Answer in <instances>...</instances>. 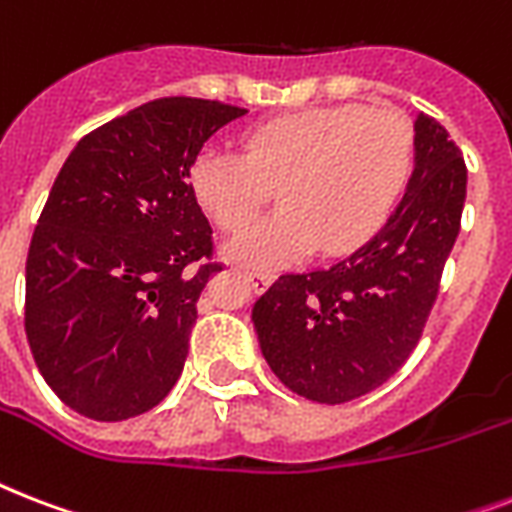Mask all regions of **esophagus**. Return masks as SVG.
I'll use <instances>...</instances> for the list:
<instances>
[{
    "instance_id": "34e87169",
    "label": "esophagus",
    "mask_w": 512,
    "mask_h": 512,
    "mask_svg": "<svg viewBox=\"0 0 512 512\" xmlns=\"http://www.w3.org/2000/svg\"><path fill=\"white\" fill-rule=\"evenodd\" d=\"M244 279H247V284L255 289V292H263V289L271 287L273 276L271 273H244Z\"/></svg>"
}]
</instances>
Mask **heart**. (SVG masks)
<instances>
[{
  "label": "heart",
  "instance_id": "b5f03b06",
  "mask_svg": "<svg viewBox=\"0 0 512 512\" xmlns=\"http://www.w3.org/2000/svg\"><path fill=\"white\" fill-rule=\"evenodd\" d=\"M409 124L366 106L305 108L257 124L244 156L209 146L191 164V193L223 231L247 228L279 188L281 212L225 244L249 268H284L321 247L342 255L380 231L412 175Z\"/></svg>",
  "mask_w": 512,
  "mask_h": 512
}]
</instances>
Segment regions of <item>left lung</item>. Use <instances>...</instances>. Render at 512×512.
Listing matches in <instances>:
<instances>
[{
  "label": "left lung",
  "instance_id": "left-lung-1",
  "mask_svg": "<svg viewBox=\"0 0 512 512\" xmlns=\"http://www.w3.org/2000/svg\"><path fill=\"white\" fill-rule=\"evenodd\" d=\"M468 170L449 132L414 119V170L380 231L327 268L284 273L252 308L271 372L297 396L345 404L414 350L460 233Z\"/></svg>",
  "mask_w": 512,
  "mask_h": 512
}]
</instances>
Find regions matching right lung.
Instances as JSON below:
<instances>
[{
  "instance_id": "add662e5",
  "label": "right lung",
  "mask_w": 512,
  "mask_h": 512,
  "mask_svg": "<svg viewBox=\"0 0 512 512\" xmlns=\"http://www.w3.org/2000/svg\"><path fill=\"white\" fill-rule=\"evenodd\" d=\"M244 114L220 100H151L84 135L60 167L28 247L26 337L74 412L130 420L183 372L196 300L220 271L188 175Z\"/></svg>"
}]
</instances>
